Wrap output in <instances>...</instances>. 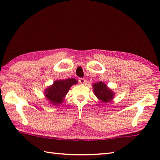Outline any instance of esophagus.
<instances>
[{"mask_svg":"<svg viewBox=\"0 0 160 160\" xmlns=\"http://www.w3.org/2000/svg\"><path fill=\"white\" fill-rule=\"evenodd\" d=\"M79 81V83L82 85H83V84L85 83V79L84 78H80Z\"/></svg>","mask_w":160,"mask_h":160,"instance_id":"1","label":"esophagus"}]
</instances>
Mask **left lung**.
Wrapping results in <instances>:
<instances>
[{
    "label": "left lung",
    "mask_w": 160,
    "mask_h": 160,
    "mask_svg": "<svg viewBox=\"0 0 160 160\" xmlns=\"http://www.w3.org/2000/svg\"><path fill=\"white\" fill-rule=\"evenodd\" d=\"M93 93L98 99L103 103H109L112 101L115 97V93L109 88L107 84L103 82L93 84Z\"/></svg>",
    "instance_id": "left-lung-1"
}]
</instances>
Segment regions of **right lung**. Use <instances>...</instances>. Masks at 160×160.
Segmentation results:
<instances>
[{
  "label": "right lung",
  "mask_w": 160,
  "mask_h": 160,
  "mask_svg": "<svg viewBox=\"0 0 160 160\" xmlns=\"http://www.w3.org/2000/svg\"><path fill=\"white\" fill-rule=\"evenodd\" d=\"M78 83L74 78L62 80H56L53 84L48 87L44 91V95L49 103L53 106H57L62 103L65 95L68 93L71 87Z\"/></svg>",
  "instance_id": "1"
}]
</instances>
